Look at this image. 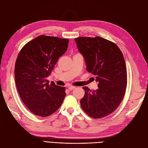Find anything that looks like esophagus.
I'll return each instance as SVG.
<instances>
[{
	"label": "esophagus",
	"instance_id": "1",
	"mask_svg": "<svg viewBox=\"0 0 148 148\" xmlns=\"http://www.w3.org/2000/svg\"><path fill=\"white\" fill-rule=\"evenodd\" d=\"M68 88H69V89L70 91H71V90H73V89H75L76 88V87L72 86H70L68 87Z\"/></svg>",
	"mask_w": 148,
	"mask_h": 148
}]
</instances>
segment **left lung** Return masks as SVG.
I'll use <instances>...</instances> for the list:
<instances>
[{"mask_svg":"<svg viewBox=\"0 0 148 148\" xmlns=\"http://www.w3.org/2000/svg\"><path fill=\"white\" fill-rule=\"evenodd\" d=\"M83 56L88 72L95 75L98 89L84 86V97L80 101L83 110L94 119L112 113L122 102L126 91V65L120 49L109 40L96 36L75 39Z\"/></svg>","mask_w":148,"mask_h":148,"instance_id":"8db88e82","label":"left lung"}]
</instances>
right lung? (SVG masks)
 Returning a JSON list of instances; mask_svg holds the SVG:
<instances>
[{"mask_svg": "<svg viewBox=\"0 0 148 148\" xmlns=\"http://www.w3.org/2000/svg\"><path fill=\"white\" fill-rule=\"evenodd\" d=\"M68 44V39L39 36L25 44L17 57L15 78L18 92L26 107L39 117L54 113L66 96L65 87L49 83L47 78Z\"/></svg>", "mask_w": 148, "mask_h": 148, "instance_id": "right-lung-1", "label": "right lung"}]
</instances>
